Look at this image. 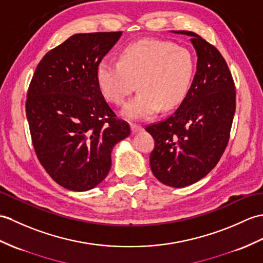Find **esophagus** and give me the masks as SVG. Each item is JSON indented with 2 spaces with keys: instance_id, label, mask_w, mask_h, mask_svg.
<instances>
[{
  "instance_id": "34e87169",
  "label": "esophagus",
  "mask_w": 263,
  "mask_h": 263,
  "mask_svg": "<svg viewBox=\"0 0 263 263\" xmlns=\"http://www.w3.org/2000/svg\"><path fill=\"white\" fill-rule=\"evenodd\" d=\"M142 130H143L142 125H140V124H134V123H132V124H131V131H132L133 133H137V132H140V131H142Z\"/></svg>"
}]
</instances>
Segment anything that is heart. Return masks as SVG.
<instances>
[{"instance_id":"b5f03b06","label":"heart","mask_w":263,"mask_h":263,"mask_svg":"<svg viewBox=\"0 0 263 263\" xmlns=\"http://www.w3.org/2000/svg\"><path fill=\"white\" fill-rule=\"evenodd\" d=\"M195 74V59L186 48L172 42L145 39L126 46L119 62L97 65V84L104 97L123 105L134 90L139 94L122 109L131 120H144L172 109L184 101Z\"/></svg>"}]
</instances>
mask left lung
Wrapping results in <instances>:
<instances>
[{"mask_svg":"<svg viewBox=\"0 0 263 263\" xmlns=\"http://www.w3.org/2000/svg\"><path fill=\"white\" fill-rule=\"evenodd\" d=\"M196 74L179 107L168 119L145 127L155 139L150 167L156 178L181 188L200 180L227 148L235 113V85L217 49L192 31Z\"/></svg>","mask_w":263,"mask_h":263,"instance_id":"left-lung-1","label":"left lung"}]
</instances>
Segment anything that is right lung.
<instances>
[{
  "label": "right lung",
  "mask_w": 263,
  "mask_h": 263,
  "mask_svg": "<svg viewBox=\"0 0 263 263\" xmlns=\"http://www.w3.org/2000/svg\"><path fill=\"white\" fill-rule=\"evenodd\" d=\"M121 31L77 33L48 51L29 85L26 113L36 157L62 187L86 192L111 169V152L129 137L97 84L96 69Z\"/></svg>",
  "instance_id": "1"
}]
</instances>
